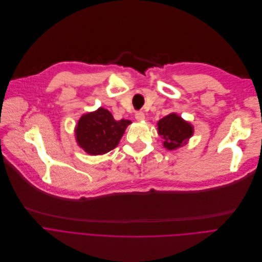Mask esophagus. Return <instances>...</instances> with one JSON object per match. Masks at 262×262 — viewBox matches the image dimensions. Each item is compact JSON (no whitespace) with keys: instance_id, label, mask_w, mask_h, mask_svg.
I'll return each instance as SVG.
<instances>
[{"instance_id":"obj_1","label":"esophagus","mask_w":262,"mask_h":262,"mask_svg":"<svg viewBox=\"0 0 262 262\" xmlns=\"http://www.w3.org/2000/svg\"><path fill=\"white\" fill-rule=\"evenodd\" d=\"M135 118H136V120H139V121L144 120V119H145V114H144V112H142V111L136 112V113H135Z\"/></svg>"}]
</instances>
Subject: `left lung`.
Segmentation results:
<instances>
[{
	"label": "left lung",
	"instance_id": "8db88e82",
	"mask_svg": "<svg viewBox=\"0 0 262 262\" xmlns=\"http://www.w3.org/2000/svg\"><path fill=\"white\" fill-rule=\"evenodd\" d=\"M158 130L163 145L168 150L183 146L193 134V127L176 114H169L158 122Z\"/></svg>",
	"mask_w": 262,
	"mask_h": 262
}]
</instances>
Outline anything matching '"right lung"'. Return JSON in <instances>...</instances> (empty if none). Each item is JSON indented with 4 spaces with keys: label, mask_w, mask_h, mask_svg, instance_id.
I'll use <instances>...</instances> for the list:
<instances>
[{
    "label": "right lung",
    "mask_w": 262,
    "mask_h": 262,
    "mask_svg": "<svg viewBox=\"0 0 262 262\" xmlns=\"http://www.w3.org/2000/svg\"><path fill=\"white\" fill-rule=\"evenodd\" d=\"M130 123L128 119L115 120L111 112L100 107L80 118L76 129L78 144L90 155L106 154L118 145Z\"/></svg>",
    "instance_id": "1"
}]
</instances>
